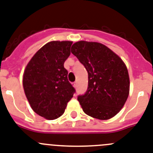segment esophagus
Returning <instances> with one entry per match:
<instances>
[{"mask_svg":"<svg viewBox=\"0 0 153 153\" xmlns=\"http://www.w3.org/2000/svg\"><path fill=\"white\" fill-rule=\"evenodd\" d=\"M73 86L75 87V88H77V82H74V83H73Z\"/></svg>","mask_w":153,"mask_h":153,"instance_id":"esophagus-1","label":"esophagus"}]
</instances>
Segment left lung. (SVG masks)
Segmentation results:
<instances>
[{"instance_id": "left-lung-1", "label": "left lung", "mask_w": 153, "mask_h": 153, "mask_svg": "<svg viewBox=\"0 0 153 153\" xmlns=\"http://www.w3.org/2000/svg\"><path fill=\"white\" fill-rule=\"evenodd\" d=\"M88 74V87L78 100L83 111L99 120H108L120 112L127 100L130 78L126 65L101 43L78 41L71 46Z\"/></svg>"}]
</instances>
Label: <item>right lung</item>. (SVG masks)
Returning <instances> with one entry per match:
<instances>
[{
    "instance_id": "add662e5",
    "label": "right lung",
    "mask_w": 153,
    "mask_h": 153,
    "mask_svg": "<svg viewBox=\"0 0 153 153\" xmlns=\"http://www.w3.org/2000/svg\"><path fill=\"white\" fill-rule=\"evenodd\" d=\"M71 44V41L48 42L37 51L24 70L26 97L34 112L47 120L61 117L75 92L64 68Z\"/></svg>"
}]
</instances>
